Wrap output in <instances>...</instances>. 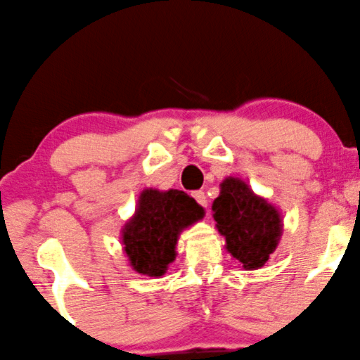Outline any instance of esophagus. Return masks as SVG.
Masks as SVG:
<instances>
[{
    "mask_svg": "<svg viewBox=\"0 0 360 360\" xmlns=\"http://www.w3.org/2000/svg\"><path fill=\"white\" fill-rule=\"evenodd\" d=\"M193 198H195L202 207H207V195L203 191H195L193 193Z\"/></svg>",
    "mask_w": 360,
    "mask_h": 360,
    "instance_id": "1",
    "label": "esophagus"
}]
</instances>
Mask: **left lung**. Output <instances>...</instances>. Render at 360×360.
I'll return each mask as SVG.
<instances>
[{"label": "left lung", "mask_w": 360, "mask_h": 360, "mask_svg": "<svg viewBox=\"0 0 360 360\" xmlns=\"http://www.w3.org/2000/svg\"><path fill=\"white\" fill-rule=\"evenodd\" d=\"M212 215L224 248L245 271L264 267L283 236L281 210L241 177L228 176L222 181Z\"/></svg>", "instance_id": "1"}]
</instances>
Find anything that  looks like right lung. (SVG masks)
Returning a JSON list of instances; mask_svg holds the SVG:
<instances>
[{
	"label": "right lung",
	"mask_w": 360,
	"mask_h": 360,
	"mask_svg": "<svg viewBox=\"0 0 360 360\" xmlns=\"http://www.w3.org/2000/svg\"><path fill=\"white\" fill-rule=\"evenodd\" d=\"M205 210L188 193L145 188L134 214L120 231V243L131 269L162 278L176 260L181 233L202 221Z\"/></svg>",
	"instance_id": "add662e5"
}]
</instances>
